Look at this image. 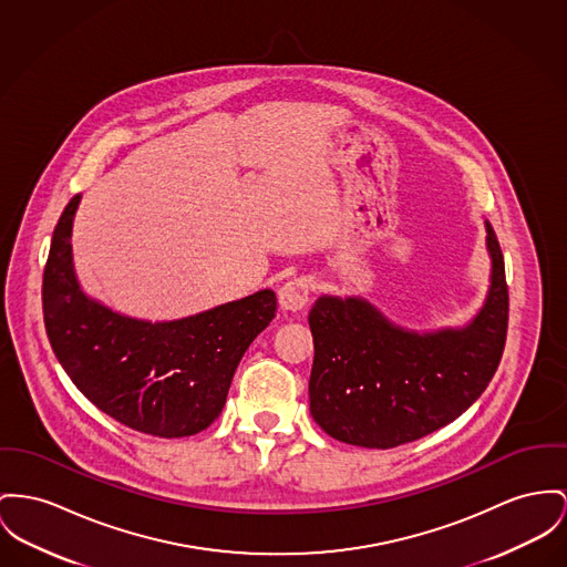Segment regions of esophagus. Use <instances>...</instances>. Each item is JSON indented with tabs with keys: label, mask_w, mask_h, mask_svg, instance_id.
I'll list each match as a JSON object with an SVG mask.
<instances>
[{
	"label": "esophagus",
	"mask_w": 567,
	"mask_h": 567,
	"mask_svg": "<svg viewBox=\"0 0 567 567\" xmlns=\"http://www.w3.org/2000/svg\"><path fill=\"white\" fill-rule=\"evenodd\" d=\"M309 292H311L309 279L295 277L279 288V305L288 311H301L302 307L309 302Z\"/></svg>",
	"instance_id": "34e87169"
}]
</instances>
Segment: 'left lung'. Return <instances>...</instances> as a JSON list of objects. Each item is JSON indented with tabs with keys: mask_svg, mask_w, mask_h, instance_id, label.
I'll use <instances>...</instances> for the list:
<instances>
[{
	"mask_svg": "<svg viewBox=\"0 0 567 567\" xmlns=\"http://www.w3.org/2000/svg\"><path fill=\"white\" fill-rule=\"evenodd\" d=\"M491 290L462 329L404 331L363 299L320 297L309 311V411L333 439L368 450L413 443L462 415L488 386L505 348L509 292L486 221Z\"/></svg>",
	"mask_w": 567,
	"mask_h": 567,
	"instance_id": "obj_1",
	"label": "left lung"
}]
</instances>
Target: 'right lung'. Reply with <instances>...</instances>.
Here are the masks:
<instances>
[{
	"instance_id": "obj_1",
	"label": "right lung",
	"mask_w": 567,
	"mask_h": 567,
	"mask_svg": "<svg viewBox=\"0 0 567 567\" xmlns=\"http://www.w3.org/2000/svg\"><path fill=\"white\" fill-rule=\"evenodd\" d=\"M79 199L53 229L42 275L44 329L58 361L96 409L131 430L158 439L206 430L226 406L245 350L275 318V292L172 322L115 313L76 281L71 231Z\"/></svg>"
}]
</instances>
